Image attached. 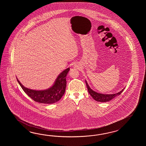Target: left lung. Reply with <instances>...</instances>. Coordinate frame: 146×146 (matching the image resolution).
Returning <instances> with one entry per match:
<instances>
[{"label":"left lung","instance_id":"obj_1","mask_svg":"<svg viewBox=\"0 0 146 146\" xmlns=\"http://www.w3.org/2000/svg\"><path fill=\"white\" fill-rule=\"evenodd\" d=\"M86 84L87 86V88L89 93H90V95L92 97V98L98 102H108L109 101L113 99L116 96H119L121 94V92L123 91L124 90V88L121 90L120 92L118 93H115V94H102V93H99L96 92V91H93L90 88L89 86L87 83V81L86 80Z\"/></svg>","mask_w":146,"mask_h":146}]
</instances>
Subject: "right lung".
I'll return each instance as SVG.
<instances>
[{"label":"right lung","mask_w":146,"mask_h":146,"mask_svg":"<svg viewBox=\"0 0 146 146\" xmlns=\"http://www.w3.org/2000/svg\"><path fill=\"white\" fill-rule=\"evenodd\" d=\"M69 68L62 72L52 87L44 90H34L27 88L20 83L17 78L20 86L28 96L34 101L44 104H52L58 101L65 92L66 76L69 71Z\"/></svg>","instance_id":"right-lung-1"}]
</instances>
